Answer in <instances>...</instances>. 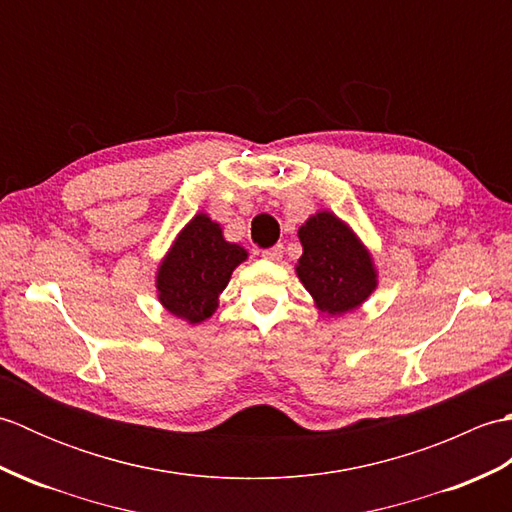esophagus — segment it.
I'll use <instances>...</instances> for the list:
<instances>
[{
  "label": "esophagus",
  "mask_w": 512,
  "mask_h": 512,
  "mask_svg": "<svg viewBox=\"0 0 512 512\" xmlns=\"http://www.w3.org/2000/svg\"><path fill=\"white\" fill-rule=\"evenodd\" d=\"M262 257L266 259V262H279V259L284 257V246H281V244L270 246V248L262 250Z\"/></svg>",
  "instance_id": "1"
}]
</instances>
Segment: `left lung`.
<instances>
[{
  "mask_svg": "<svg viewBox=\"0 0 512 512\" xmlns=\"http://www.w3.org/2000/svg\"><path fill=\"white\" fill-rule=\"evenodd\" d=\"M303 255L297 275L321 312L343 314L372 295L376 273L372 257L339 217L323 211L299 228Z\"/></svg>",
  "mask_w": 512,
  "mask_h": 512,
  "instance_id": "1",
  "label": "left lung"
}]
</instances>
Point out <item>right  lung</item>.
I'll use <instances>...</instances> for the list:
<instances>
[{
  "mask_svg": "<svg viewBox=\"0 0 512 512\" xmlns=\"http://www.w3.org/2000/svg\"><path fill=\"white\" fill-rule=\"evenodd\" d=\"M244 259L242 246L224 242L220 224L204 213L195 215L158 270L162 306L189 323L209 319L217 308V295Z\"/></svg>",
  "mask_w": 512,
  "mask_h": 512,
  "instance_id": "right-lung-1",
  "label": "right lung"
}]
</instances>
